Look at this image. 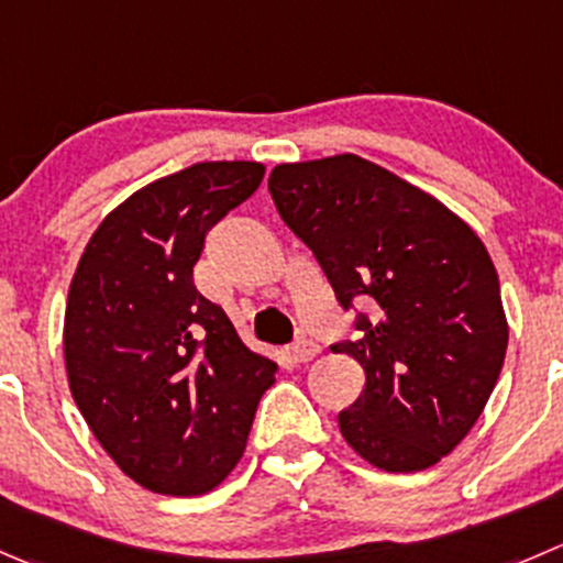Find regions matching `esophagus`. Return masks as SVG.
I'll return each mask as SVG.
<instances>
[{"label": "esophagus", "instance_id": "1", "mask_svg": "<svg viewBox=\"0 0 563 563\" xmlns=\"http://www.w3.org/2000/svg\"><path fill=\"white\" fill-rule=\"evenodd\" d=\"M316 354H319V343L310 341V338H297V341L288 346V357H291L294 363H308Z\"/></svg>", "mask_w": 563, "mask_h": 563}]
</instances>
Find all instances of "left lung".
Here are the masks:
<instances>
[{
  "mask_svg": "<svg viewBox=\"0 0 563 563\" xmlns=\"http://www.w3.org/2000/svg\"><path fill=\"white\" fill-rule=\"evenodd\" d=\"M269 195L354 313L357 338L330 346L365 371L338 412L343 440L379 471H427L471 432L504 368L509 327L482 239L354 154L275 167Z\"/></svg>",
  "mask_w": 563,
  "mask_h": 563,
  "instance_id": "obj_1",
  "label": "left lung"
}]
</instances>
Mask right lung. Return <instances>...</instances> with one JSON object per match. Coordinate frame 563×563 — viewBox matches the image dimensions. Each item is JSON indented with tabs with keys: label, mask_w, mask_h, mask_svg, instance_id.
Returning a JSON list of instances; mask_svg holds the SVG:
<instances>
[{
	"label": "right lung",
	"mask_w": 563,
	"mask_h": 563,
	"mask_svg": "<svg viewBox=\"0 0 563 563\" xmlns=\"http://www.w3.org/2000/svg\"><path fill=\"white\" fill-rule=\"evenodd\" d=\"M258 162H200L131 195L81 253L65 305L70 393L120 471L203 495L242 460L277 365L250 352L192 269L211 228L258 189Z\"/></svg>",
	"instance_id": "add662e5"
}]
</instances>
